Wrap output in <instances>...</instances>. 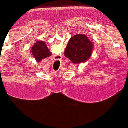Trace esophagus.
<instances>
[{"mask_svg":"<svg viewBox=\"0 0 128 128\" xmlns=\"http://www.w3.org/2000/svg\"><path fill=\"white\" fill-rule=\"evenodd\" d=\"M60 57H61V58H56V60H59V61H60V60H61V59H62V56H60ZM58 58H60V57H58Z\"/></svg>","mask_w":128,"mask_h":128,"instance_id":"34e87169","label":"esophagus"}]
</instances>
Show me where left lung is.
I'll return each instance as SVG.
<instances>
[{
  "label": "left lung",
  "instance_id": "1",
  "mask_svg": "<svg viewBox=\"0 0 128 128\" xmlns=\"http://www.w3.org/2000/svg\"><path fill=\"white\" fill-rule=\"evenodd\" d=\"M93 45L85 35L72 36L64 51V55L74 64L84 63L91 56Z\"/></svg>",
  "mask_w": 128,
  "mask_h": 128
}]
</instances>
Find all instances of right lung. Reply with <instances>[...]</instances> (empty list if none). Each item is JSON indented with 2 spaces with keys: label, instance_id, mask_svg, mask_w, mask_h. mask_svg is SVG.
Returning <instances> with one entry per match:
<instances>
[{
  "label": "right lung",
  "instance_id": "1",
  "mask_svg": "<svg viewBox=\"0 0 128 128\" xmlns=\"http://www.w3.org/2000/svg\"><path fill=\"white\" fill-rule=\"evenodd\" d=\"M31 52L36 61L38 62H41L42 58H46L50 56V55H52L51 52L46 47V44H44V42L41 41L40 42L38 41L36 44H34L31 48Z\"/></svg>",
  "mask_w": 128,
  "mask_h": 128
}]
</instances>
